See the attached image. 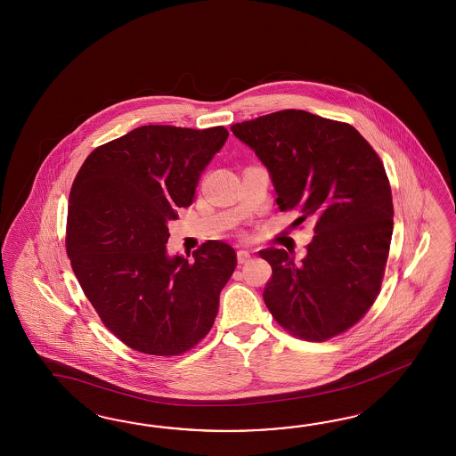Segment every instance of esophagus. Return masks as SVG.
I'll list each match as a JSON object with an SVG mask.
<instances>
[{"mask_svg":"<svg viewBox=\"0 0 456 456\" xmlns=\"http://www.w3.org/2000/svg\"><path fill=\"white\" fill-rule=\"evenodd\" d=\"M250 259V252L248 250H237V260L239 264H246Z\"/></svg>","mask_w":456,"mask_h":456,"instance_id":"34e87169","label":"esophagus"}]
</instances>
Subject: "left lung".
Segmentation results:
<instances>
[{"label":"left lung","mask_w":456,"mask_h":456,"mask_svg":"<svg viewBox=\"0 0 456 456\" xmlns=\"http://www.w3.org/2000/svg\"><path fill=\"white\" fill-rule=\"evenodd\" d=\"M267 166L279 209L315 222L300 264L269 247L264 302L283 330L308 342L346 332L380 294L394 232L383 162L350 124L283 110L231 126Z\"/></svg>","instance_id":"obj_1"}]
</instances>
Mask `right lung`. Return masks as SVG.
<instances>
[{
	"instance_id": "add662e5",
	"label": "right lung",
	"mask_w": 456,
	"mask_h": 456,
	"mask_svg": "<svg viewBox=\"0 0 456 456\" xmlns=\"http://www.w3.org/2000/svg\"><path fill=\"white\" fill-rule=\"evenodd\" d=\"M227 129L141 126L94 149L76 174L66 252L110 332L135 352L177 357L212 329L237 254L221 240L194 262L167 257V222L194 200Z\"/></svg>"
}]
</instances>
